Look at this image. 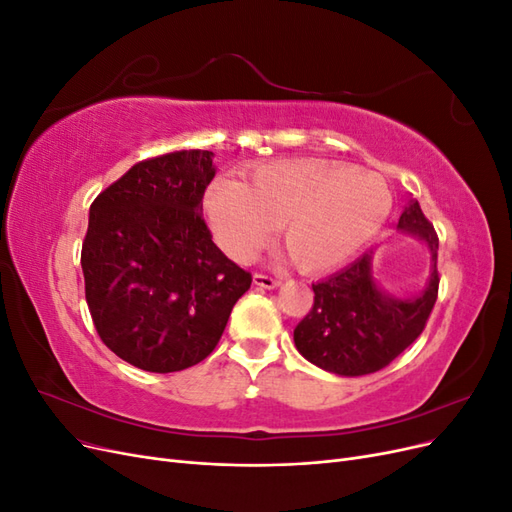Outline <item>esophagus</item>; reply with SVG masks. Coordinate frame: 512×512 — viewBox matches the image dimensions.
Here are the masks:
<instances>
[{"label":"esophagus","instance_id":"34e87169","mask_svg":"<svg viewBox=\"0 0 512 512\" xmlns=\"http://www.w3.org/2000/svg\"><path fill=\"white\" fill-rule=\"evenodd\" d=\"M254 284H256V286H260V288H267V290H271V288H277V286H280L282 282L277 280V277L269 275V273H254Z\"/></svg>","mask_w":512,"mask_h":512}]
</instances>
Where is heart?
Segmentation results:
<instances>
[{"label": "heart", "mask_w": 512, "mask_h": 512, "mask_svg": "<svg viewBox=\"0 0 512 512\" xmlns=\"http://www.w3.org/2000/svg\"><path fill=\"white\" fill-rule=\"evenodd\" d=\"M205 207L224 250L245 258L282 228L286 258L303 271L342 265L376 235L393 209L386 181L369 170L320 160L256 168L243 185L213 183Z\"/></svg>", "instance_id": "b5f03b06"}]
</instances>
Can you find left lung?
<instances>
[{"label":"left lung","instance_id":"obj_1","mask_svg":"<svg viewBox=\"0 0 512 512\" xmlns=\"http://www.w3.org/2000/svg\"><path fill=\"white\" fill-rule=\"evenodd\" d=\"M397 228L427 243L433 260L427 288L412 299L382 292L371 273L374 252L312 284L314 305L294 329V346L309 363L337 376L374 374L423 333L440 286L438 235L418 200H410Z\"/></svg>","mask_w":512,"mask_h":512}]
</instances>
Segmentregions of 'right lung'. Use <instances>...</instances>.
<instances>
[{"label": "right lung", "mask_w": 512, "mask_h": 512, "mask_svg": "<svg viewBox=\"0 0 512 512\" xmlns=\"http://www.w3.org/2000/svg\"><path fill=\"white\" fill-rule=\"evenodd\" d=\"M211 158L190 149L138 162L89 209L81 267L91 320L106 348L153 374L205 361L252 284L200 213Z\"/></svg>", "instance_id": "right-lung-1"}]
</instances>
